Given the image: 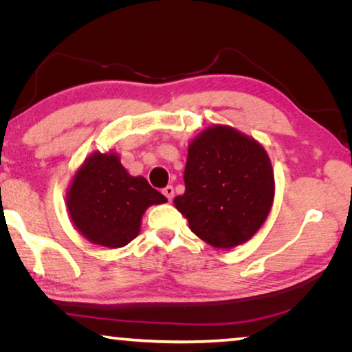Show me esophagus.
I'll return each instance as SVG.
<instances>
[{
  "instance_id": "34e87169",
  "label": "esophagus",
  "mask_w": 352,
  "mask_h": 352,
  "mask_svg": "<svg viewBox=\"0 0 352 352\" xmlns=\"http://www.w3.org/2000/svg\"><path fill=\"white\" fill-rule=\"evenodd\" d=\"M163 194H164L166 197H168V200L170 201L172 199H174V188H172V186H166V188L163 189Z\"/></svg>"
}]
</instances>
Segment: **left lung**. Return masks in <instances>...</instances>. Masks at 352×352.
<instances>
[{"label": "left lung", "mask_w": 352, "mask_h": 352, "mask_svg": "<svg viewBox=\"0 0 352 352\" xmlns=\"http://www.w3.org/2000/svg\"><path fill=\"white\" fill-rule=\"evenodd\" d=\"M186 190L174 205L189 228L214 248L242 245L258 233L275 199L264 146L234 127L214 124L188 146Z\"/></svg>", "instance_id": "1"}]
</instances>
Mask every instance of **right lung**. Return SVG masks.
Wrapping results in <instances>:
<instances>
[{
  "mask_svg": "<svg viewBox=\"0 0 352 352\" xmlns=\"http://www.w3.org/2000/svg\"><path fill=\"white\" fill-rule=\"evenodd\" d=\"M168 199L144 177L130 175L113 151L93 152L77 168L67 189V210L74 228L94 245L119 248L141 231L148 206Z\"/></svg>",
  "mask_w": 352,
  "mask_h": 352,
  "instance_id": "right-lung-1",
  "label": "right lung"
}]
</instances>
